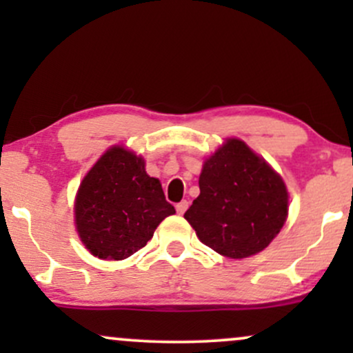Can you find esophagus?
<instances>
[{
	"label": "esophagus",
	"mask_w": 353,
	"mask_h": 353,
	"mask_svg": "<svg viewBox=\"0 0 353 353\" xmlns=\"http://www.w3.org/2000/svg\"><path fill=\"white\" fill-rule=\"evenodd\" d=\"M188 208H189V202L188 201H181L179 204H176V210H177V214H184L185 210H188Z\"/></svg>",
	"instance_id": "34e87169"
}]
</instances>
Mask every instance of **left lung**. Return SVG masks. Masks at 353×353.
<instances>
[{"label": "left lung", "mask_w": 353, "mask_h": 353, "mask_svg": "<svg viewBox=\"0 0 353 353\" xmlns=\"http://www.w3.org/2000/svg\"><path fill=\"white\" fill-rule=\"evenodd\" d=\"M201 194L185 221L202 244L230 259L264 250L289 212L282 177L241 139H228L202 165Z\"/></svg>", "instance_id": "1"}]
</instances>
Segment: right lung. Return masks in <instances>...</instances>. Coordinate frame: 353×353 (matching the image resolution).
Here are the masks:
<instances>
[{"label": "right lung", "instance_id": "add662e5", "mask_svg": "<svg viewBox=\"0 0 353 353\" xmlns=\"http://www.w3.org/2000/svg\"><path fill=\"white\" fill-rule=\"evenodd\" d=\"M176 214L159 179L148 176L144 159L112 145L81 182L74 202L76 229L92 255L123 261L148 244L154 230Z\"/></svg>", "mask_w": 353, "mask_h": 353}]
</instances>
